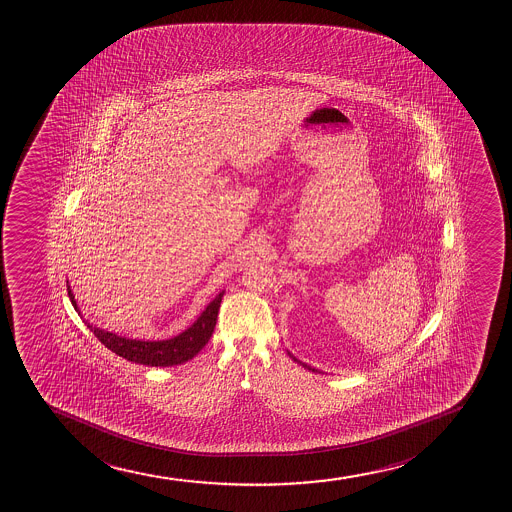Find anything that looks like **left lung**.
Wrapping results in <instances>:
<instances>
[{
  "instance_id": "8db88e82",
  "label": "left lung",
  "mask_w": 512,
  "mask_h": 512,
  "mask_svg": "<svg viewBox=\"0 0 512 512\" xmlns=\"http://www.w3.org/2000/svg\"><path fill=\"white\" fill-rule=\"evenodd\" d=\"M288 354H289V357H291V359H293V361H296V362H298V364H301V366H303V368L308 369V371H313V373H318V369L311 368V366H308V364H305V362L299 361V359H296V357H294L293 354H291V352H288Z\"/></svg>"
}]
</instances>
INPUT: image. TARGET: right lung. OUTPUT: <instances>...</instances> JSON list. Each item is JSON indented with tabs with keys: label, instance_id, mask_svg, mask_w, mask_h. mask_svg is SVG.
Wrapping results in <instances>:
<instances>
[{
	"label": "right lung",
	"instance_id": "add662e5",
	"mask_svg": "<svg viewBox=\"0 0 512 512\" xmlns=\"http://www.w3.org/2000/svg\"><path fill=\"white\" fill-rule=\"evenodd\" d=\"M223 293H219L216 298L207 305L206 310L202 311L201 316L197 318L194 325H190L185 332L178 334L177 337L168 340H136L126 339L121 335L105 332L102 328L93 327L87 323V327L92 330L93 335L97 337L102 344L115 352L117 356L124 357L127 361L138 362L144 366H177L190 361L192 357L201 352L202 347L209 342L213 335L216 320H218L219 306H221V298ZM68 296L71 303L78 311L75 296L71 293L68 284Z\"/></svg>",
	"mask_w": 512,
	"mask_h": 512
}]
</instances>
